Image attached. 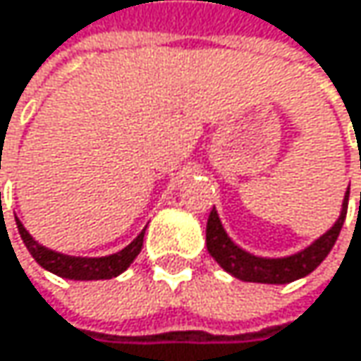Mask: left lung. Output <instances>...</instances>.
<instances>
[{"mask_svg": "<svg viewBox=\"0 0 361 361\" xmlns=\"http://www.w3.org/2000/svg\"><path fill=\"white\" fill-rule=\"evenodd\" d=\"M347 201H349V195L345 197L338 222L324 237H319L305 252L290 256V258H281V260L256 258V256L239 250L226 237L216 209H212L209 220H207V250L224 271H228L233 277H237L241 281H254V283H290V281H296V279L313 273L326 260L330 250L334 247L338 233L343 228L345 216H347Z\"/></svg>", "mask_w": 361, "mask_h": 361, "instance_id": "left-lung-1", "label": "left lung"}]
</instances>
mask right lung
Returning <instances> with one entry per match:
<instances>
[{
  "label": "right lung",
  "instance_id": "right-lung-1",
  "mask_svg": "<svg viewBox=\"0 0 361 361\" xmlns=\"http://www.w3.org/2000/svg\"><path fill=\"white\" fill-rule=\"evenodd\" d=\"M16 226H18V233H20V239L23 243L27 245L29 254L35 258V262L59 275V277H65V279H75V281H90V279H111L116 275H120L122 271H126L130 267V262L137 258V254L141 252V245H143V233L128 245L124 247L122 252L118 254H111V256H105V258H75V256H65V254H59V252H52L44 245H39L27 231L25 226L16 220Z\"/></svg>",
  "mask_w": 361,
  "mask_h": 361
}]
</instances>
